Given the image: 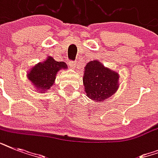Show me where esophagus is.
Segmentation results:
<instances>
[{"label":"esophagus","mask_w":158,"mask_h":158,"mask_svg":"<svg viewBox=\"0 0 158 158\" xmlns=\"http://www.w3.org/2000/svg\"><path fill=\"white\" fill-rule=\"evenodd\" d=\"M69 65L70 68H75V67L77 66V63L75 61H70L69 62Z\"/></svg>","instance_id":"1"}]
</instances>
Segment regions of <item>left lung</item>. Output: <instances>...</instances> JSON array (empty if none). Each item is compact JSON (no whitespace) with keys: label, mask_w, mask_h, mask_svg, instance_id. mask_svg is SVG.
Wrapping results in <instances>:
<instances>
[{"label":"left lung","mask_w":158,"mask_h":158,"mask_svg":"<svg viewBox=\"0 0 158 158\" xmlns=\"http://www.w3.org/2000/svg\"><path fill=\"white\" fill-rule=\"evenodd\" d=\"M119 75L104 67L98 60L89 61L84 67L83 78L87 96L96 102H105L119 87Z\"/></svg>","instance_id":"8db88e82"}]
</instances>
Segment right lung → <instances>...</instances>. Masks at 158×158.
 I'll list each match as a JSON object with an SVG mask.
<instances>
[{"label":"right lung","instance_id":"right-lung-1","mask_svg":"<svg viewBox=\"0 0 158 158\" xmlns=\"http://www.w3.org/2000/svg\"><path fill=\"white\" fill-rule=\"evenodd\" d=\"M67 68V64L64 62L56 61L52 57L48 56L45 61L38 63L31 69L28 78L36 89H38L37 91L44 93L53 85L57 72L60 69Z\"/></svg>","mask_w":158,"mask_h":158}]
</instances>
